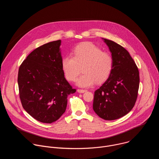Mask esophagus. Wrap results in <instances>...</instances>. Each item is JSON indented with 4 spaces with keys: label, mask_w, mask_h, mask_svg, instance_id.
I'll return each instance as SVG.
<instances>
[{
    "label": "esophagus",
    "mask_w": 159,
    "mask_h": 159,
    "mask_svg": "<svg viewBox=\"0 0 159 159\" xmlns=\"http://www.w3.org/2000/svg\"><path fill=\"white\" fill-rule=\"evenodd\" d=\"M87 91V90H84V89H77V92L79 93H84Z\"/></svg>",
    "instance_id": "1"
}]
</instances>
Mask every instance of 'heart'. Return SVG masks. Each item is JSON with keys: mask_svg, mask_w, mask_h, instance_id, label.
<instances>
[{"mask_svg": "<svg viewBox=\"0 0 159 159\" xmlns=\"http://www.w3.org/2000/svg\"><path fill=\"white\" fill-rule=\"evenodd\" d=\"M111 55L91 43L79 44L73 50V57L66 55L61 60V68L66 79L75 81L80 67L83 74L77 79V85L82 87L93 85L96 82L101 83L110 75L113 68Z\"/></svg>", "mask_w": 159, "mask_h": 159, "instance_id": "heart-1", "label": "heart"}]
</instances>
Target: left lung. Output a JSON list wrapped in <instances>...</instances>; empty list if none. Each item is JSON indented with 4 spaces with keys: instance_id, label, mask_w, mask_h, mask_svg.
Returning a JSON list of instances; mask_svg holds the SVG:
<instances>
[{
    "instance_id": "1",
    "label": "left lung",
    "mask_w": 159,
    "mask_h": 159,
    "mask_svg": "<svg viewBox=\"0 0 159 159\" xmlns=\"http://www.w3.org/2000/svg\"><path fill=\"white\" fill-rule=\"evenodd\" d=\"M113 58L112 70L94 93L93 109L105 120L119 119L132 109L137 99L139 69L128 52L116 43L102 38Z\"/></svg>"
}]
</instances>
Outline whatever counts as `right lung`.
<instances>
[{"instance_id":"obj_1","label":"right lung","mask_w":159,"mask_h":159,"mask_svg":"<svg viewBox=\"0 0 159 159\" xmlns=\"http://www.w3.org/2000/svg\"><path fill=\"white\" fill-rule=\"evenodd\" d=\"M61 40L44 44L22 63L17 82L22 107L35 120L52 123L65 112L67 97L76 90L67 82L61 68Z\"/></svg>"}]
</instances>
